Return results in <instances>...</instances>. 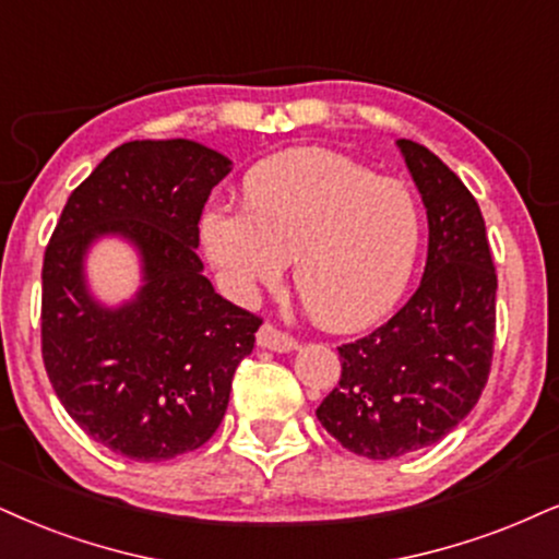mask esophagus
Wrapping results in <instances>:
<instances>
[{"instance_id":"esophagus-1","label":"esophagus","mask_w":559,"mask_h":559,"mask_svg":"<svg viewBox=\"0 0 559 559\" xmlns=\"http://www.w3.org/2000/svg\"><path fill=\"white\" fill-rule=\"evenodd\" d=\"M257 344L261 349H272V353H293V349H298V340L290 334L280 332V329L272 326V323H264V326L259 329Z\"/></svg>"}]
</instances>
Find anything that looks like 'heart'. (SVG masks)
Returning a JSON list of instances; mask_svg holds the SVG:
<instances>
[{
    "label": "heart",
    "instance_id": "b5f03b06",
    "mask_svg": "<svg viewBox=\"0 0 559 559\" xmlns=\"http://www.w3.org/2000/svg\"><path fill=\"white\" fill-rule=\"evenodd\" d=\"M243 210L202 217V246L225 287L251 300L295 259V290L319 323L357 332L402 300L423 246V215L404 183L321 147L248 168Z\"/></svg>",
    "mask_w": 559,
    "mask_h": 559
}]
</instances>
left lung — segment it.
<instances>
[{
  "instance_id": "obj_1",
  "label": "left lung",
  "mask_w": 559,
  "mask_h": 559,
  "mask_svg": "<svg viewBox=\"0 0 559 559\" xmlns=\"http://www.w3.org/2000/svg\"><path fill=\"white\" fill-rule=\"evenodd\" d=\"M427 210V264L417 293L362 340L342 344L340 385L316 417L365 459L438 443L479 402L492 362L495 274L477 199L448 165L399 140Z\"/></svg>"
}]
</instances>
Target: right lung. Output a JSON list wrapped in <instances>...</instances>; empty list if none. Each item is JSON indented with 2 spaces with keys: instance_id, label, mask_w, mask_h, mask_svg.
I'll return each instance as SVG.
<instances>
[{
  "instance_id": "add662e5",
  "label": "right lung",
  "mask_w": 559,
  "mask_h": 559,
  "mask_svg": "<svg viewBox=\"0 0 559 559\" xmlns=\"http://www.w3.org/2000/svg\"><path fill=\"white\" fill-rule=\"evenodd\" d=\"M233 163L194 140H134L82 181L46 246L40 344L48 381L90 438L134 461L194 451L223 423L259 316L215 293L197 257L199 217ZM141 253L143 287L111 309L88 293L95 239Z\"/></svg>"
}]
</instances>
